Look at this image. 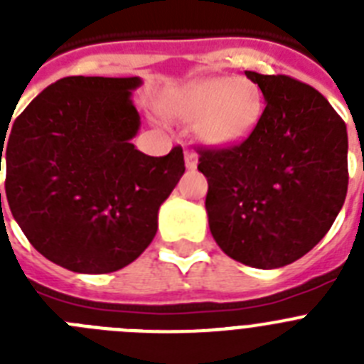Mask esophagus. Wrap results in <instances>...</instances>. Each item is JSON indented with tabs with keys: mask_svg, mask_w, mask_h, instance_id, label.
<instances>
[{
	"mask_svg": "<svg viewBox=\"0 0 364 364\" xmlns=\"http://www.w3.org/2000/svg\"><path fill=\"white\" fill-rule=\"evenodd\" d=\"M184 160H186V167L188 169H195L198 164V154L195 153L193 149H186L184 151Z\"/></svg>",
	"mask_w": 364,
	"mask_h": 364,
	"instance_id": "obj_1",
	"label": "esophagus"
}]
</instances>
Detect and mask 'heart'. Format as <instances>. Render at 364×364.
Segmentation results:
<instances>
[{"mask_svg":"<svg viewBox=\"0 0 364 364\" xmlns=\"http://www.w3.org/2000/svg\"><path fill=\"white\" fill-rule=\"evenodd\" d=\"M164 112L180 122H198V136L213 146L242 142L255 131L264 95L246 76H217L189 83L166 100Z\"/></svg>","mask_w":364,"mask_h":364,"instance_id":"1","label":"heart"}]
</instances>
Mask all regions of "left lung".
I'll list each match as a JSON object with an SVG mask.
<instances>
[{"label":"left lung","instance_id":"left-lung-1","mask_svg":"<svg viewBox=\"0 0 364 364\" xmlns=\"http://www.w3.org/2000/svg\"><path fill=\"white\" fill-rule=\"evenodd\" d=\"M246 76L262 89L264 112L240 144L198 147L205 211L228 257L282 268L323 239L345 204L348 134L314 87L284 74Z\"/></svg>","mask_w":364,"mask_h":364}]
</instances>
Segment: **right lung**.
Masks as SVG:
<instances>
[{"instance_id": "right-lung-1", "label": "right lung", "mask_w": 364, "mask_h": 364, "mask_svg": "<svg viewBox=\"0 0 364 364\" xmlns=\"http://www.w3.org/2000/svg\"><path fill=\"white\" fill-rule=\"evenodd\" d=\"M140 83L58 80L0 138L12 217L45 259L70 272L111 273L138 259L186 171L180 146L147 156L131 144L140 127L131 91Z\"/></svg>"}]
</instances>
